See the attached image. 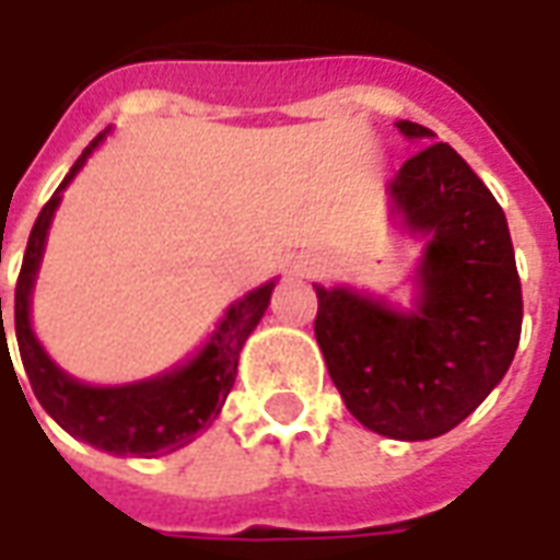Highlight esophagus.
I'll use <instances>...</instances> for the list:
<instances>
[{
    "label": "esophagus",
    "mask_w": 560,
    "mask_h": 560,
    "mask_svg": "<svg viewBox=\"0 0 560 560\" xmlns=\"http://www.w3.org/2000/svg\"><path fill=\"white\" fill-rule=\"evenodd\" d=\"M293 269H296L300 276H305V279H317V276L324 272V264H320L317 257H305V260H300Z\"/></svg>",
    "instance_id": "obj_1"
}]
</instances>
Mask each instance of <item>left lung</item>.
I'll return each instance as SVG.
<instances>
[{"label":"left lung","instance_id":"left-lung-1","mask_svg":"<svg viewBox=\"0 0 560 560\" xmlns=\"http://www.w3.org/2000/svg\"><path fill=\"white\" fill-rule=\"evenodd\" d=\"M408 140L432 131L396 122ZM405 228L429 236L417 303L399 312L351 288L317 291L315 339L348 411L396 441H429L477 411L513 363L522 284L504 209L450 143H429L389 183Z\"/></svg>","mask_w":560,"mask_h":560}]
</instances>
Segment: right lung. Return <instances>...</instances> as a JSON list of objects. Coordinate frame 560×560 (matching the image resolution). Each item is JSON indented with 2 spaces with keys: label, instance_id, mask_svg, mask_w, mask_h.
<instances>
[{
  "label": "right lung",
  "instance_id": "add662e5",
  "mask_svg": "<svg viewBox=\"0 0 560 560\" xmlns=\"http://www.w3.org/2000/svg\"><path fill=\"white\" fill-rule=\"evenodd\" d=\"M102 138L104 135H98L83 149V155L74 161V167L68 171L62 185L56 188V195L44 203L35 219L26 255H23V267H20L18 288H14V332H18L20 360H23L35 399L42 401L44 411L50 413L68 434L98 446L104 453H114V456L149 458L191 444L195 434L219 417L221 405L236 381L240 351L267 312L269 293L276 288V281H267L252 293H245L243 300H236L224 312L207 345L179 369H171V372L149 377V381H138V384H126V387H90V384H80L66 375L47 357L42 341L32 332V288H35L47 231H50L54 212L62 200V191L78 176V171L86 164L92 149L102 143ZM2 341H5V327H2Z\"/></svg>",
  "mask_w": 560,
  "mask_h": 560
}]
</instances>
